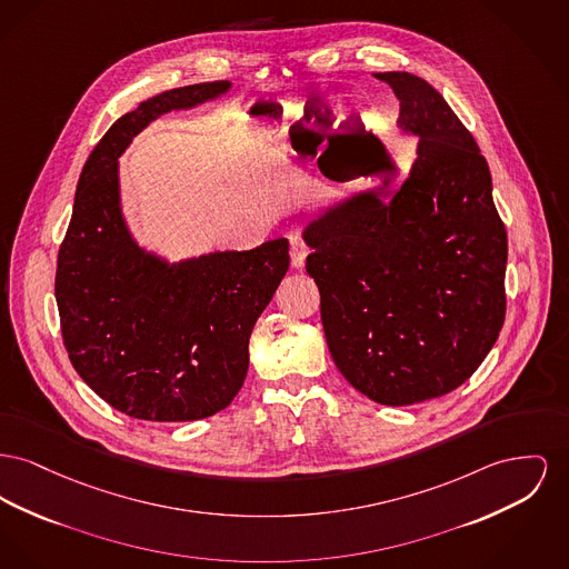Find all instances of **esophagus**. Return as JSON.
Here are the masks:
<instances>
[{
	"label": "esophagus",
	"mask_w": 569,
	"mask_h": 569,
	"mask_svg": "<svg viewBox=\"0 0 569 569\" xmlns=\"http://www.w3.org/2000/svg\"><path fill=\"white\" fill-rule=\"evenodd\" d=\"M307 253H309L307 242L302 240L301 236H292V238H290V258H292V267H305V258H307Z\"/></svg>",
	"instance_id": "obj_1"
}]
</instances>
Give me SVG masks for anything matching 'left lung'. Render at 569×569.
Instances as JSON below:
<instances>
[{
    "mask_svg": "<svg viewBox=\"0 0 569 569\" xmlns=\"http://www.w3.org/2000/svg\"><path fill=\"white\" fill-rule=\"evenodd\" d=\"M417 159L391 200L357 193L311 221L307 272L335 366L369 400L410 406L468 380L505 322L507 232L477 141L435 88L378 72ZM369 171H361L368 176Z\"/></svg>",
    "mask_w": 569,
    "mask_h": 569,
    "instance_id": "8db88e82",
    "label": "left lung"
}]
</instances>
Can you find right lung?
I'll use <instances>...</instances> for the list:
<instances>
[{"instance_id":"right-lung-1","label":"right lung","mask_w":569,"mask_h":569,"mask_svg":"<svg viewBox=\"0 0 569 569\" xmlns=\"http://www.w3.org/2000/svg\"><path fill=\"white\" fill-rule=\"evenodd\" d=\"M230 81L168 90L118 118L86 161L56 270L68 359L116 410L143 421L206 419L234 400L249 337L290 267L286 238L169 264L141 249L120 208L118 157L171 109Z\"/></svg>"}]
</instances>
